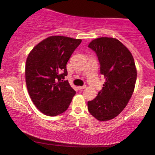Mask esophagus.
<instances>
[{"label": "esophagus", "instance_id": "34e87169", "mask_svg": "<svg viewBox=\"0 0 155 155\" xmlns=\"http://www.w3.org/2000/svg\"><path fill=\"white\" fill-rule=\"evenodd\" d=\"M78 88H79V90H83V89L86 88V86H85V85H84V86H80L78 87Z\"/></svg>", "mask_w": 155, "mask_h": 155}]
</instances>
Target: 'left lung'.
<instances>
[{
    "label": "left lung",
    "mask_w": 155,
    "mask_h": 155,
    "mask_svg": "<svg viewBox=\"0 0 155 155\" xmlns=\"http://www.w3.org/2000/svg\"><path fill=\"white\" fill-rule=\"evenodd\" d=\"M88 47L96 53L101 74L106 79L97 97L87 102L88 111L97 120H110L122 111L134 91L137 78L134 59L116 38H96Z\"/></svg>",
    "instance_id": "1"
}]
</instances>
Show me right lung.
Segmentation results:
<instances>
[{
	"mask_svg": "<svg viewBox=\"0 0 155 155\" xmlns=\"http://www.w3.org/2000/svg\"><path fill=\"white\" fill-rule=\"evenodd\" d=\"M81 39L53 35L41 41L28 54L25 65L27 88L41 112L57 116L66 111L75 90L64 80L66 65Z\"/></svg>",
	"mask_w": 155,
	"mask_h": 155,
	"instance_id": "right-lung-1",
	"label": "right lung"
}]
</instances>
